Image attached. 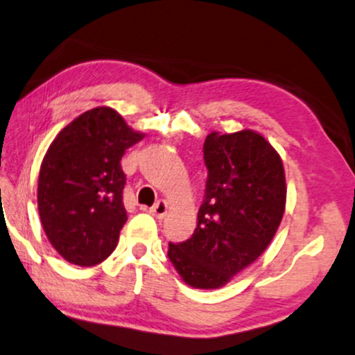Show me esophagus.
Instances as JSON below:
<instances>
[{
	"label": "esophagus",
	"mask_w": 355,
	"mask_h": 355,
	"mask_svg": "<svg viewBox=\"0 0 355 355\" xmlns=\"http://www.w3.org/2000/svg\"><path fill=\"white\" fill-rule=\"evenodd\" d=\"M166 211H168V205H166L165 200H159L153 207L150 208V213L155 218H164L166 215Z\"/></svg>",
	"instance_id": "obj_1"
}]
</instances>
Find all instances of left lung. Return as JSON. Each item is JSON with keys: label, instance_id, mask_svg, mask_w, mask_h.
<instances>
[{"label": "left lung", "instance_id": "1", "mask_svg": "<svg viewBox=\"0 0 355 355\" xmlns=\"http://www.w3.org/2000/svg\"><path fill=\"white\" fill-rule=\"evenodd\" d=\"M203 159L208 178L195 233L168 243V259L191 288L216 289L270 246L284 215L286 177L279 153L250 129L211 132Z\"/></svg>", "mask_w": 355, "mask_h": 355}]
</instances>
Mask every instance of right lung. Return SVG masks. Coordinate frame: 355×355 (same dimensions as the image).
<instances>
[{
	"mask_svg": "<svg viewBox=\"0 0 355 355\" xmlns=\"http://www.w3.org/2000/svg\"><path fill=\"white\" fill-rule=\"evenodd\" d=\"M144 134L110 107L80 114L49 145L40 170L37 210L66 261L94 266L115 250L127 211L121 160Z\"/></svg>",
	"mask_w": 355,
	"mask_h": 355,
	"instance_id": "obj_1",
	"label": "right lung"
}]
</instances>
